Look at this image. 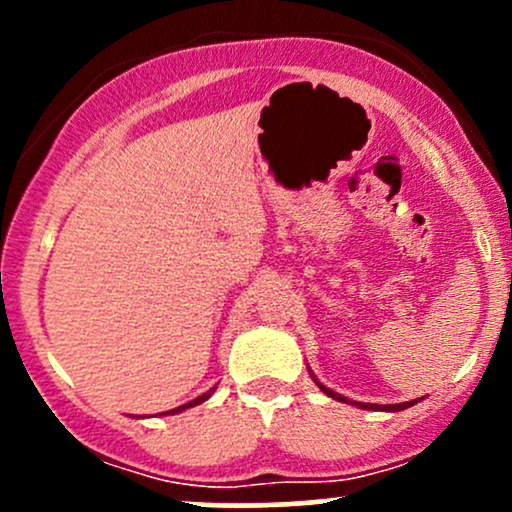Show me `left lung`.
<instances>
[{"label":"left lung","instance_id":"8db88e82","mask_svg":"<svg viewBox=\"0 0 512 512\" xmlns=\"http://www.w3.org/2000/svg\"><path fill=\"white\" fill-rule=\"evenodd\" d=\"M310 378L315 380V385L320 387L322 392H325L327 397H332V399H337V402H346V404H354V407H358V409H383V411H402V409H407V407H414L416 402H419V399H411V402H402V404H370V402H354V399H346V397H342L339 395V392H334V390H330V387H325L320 383V380L315 378L313 373H310Z\"/></svg>","mask_w":512,"mask_h":512}]
</instances>
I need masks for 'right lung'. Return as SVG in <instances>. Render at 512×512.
Returning <instances> with one entry per match:
<instances>
[{
  "label": "right lung",
  "mask_w": 512,
  "mask_h": 512,
  "mask_svg": "<svg viewBox=\"0 0 512 512\" xmlns=\"http://www.w3.org/2000/svg\"><path fill=\"white\" fill-rule=\"evenodd\" d=\"M216 387H211L209 392H204V395H199L197 399H192V402H187V404H182V407H178V409H170V411H163V414H178V411H185V409H190V407H195V404H202L204 399H209L211 397V392H214Z\"/></svg>",
  "instance_id": "add662e5"
}]
</instances>
